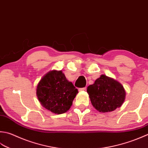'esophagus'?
Listing matches in <instances>:
<instances>
[{
  "label": "esophagus",
  "instance_id": "obj_1",
  "mask_svg": "<svg viewBox=\"0 0 148 148\" xmlns=\"http://www.w3.org/2000/svg\"><path fill=\"white\" fill-rule=\"evenodd\" d=\"M86 87H83V88H79V91H85L86 90Z\"/></svg>",
  "mask_w": 148,
  "mask_h": 148
}]
</instances>
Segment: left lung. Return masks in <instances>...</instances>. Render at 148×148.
Wrapping results in <instances>:
<instances>
[{"label": "left lung", "mask_w": 148, "mask_h": 148, "mask_svg": "<svg viewBox=\"0 0 148 148\" xmlns=\"http://www.w3.org/2000/svg\"><path fill=\"white\" fill-rule=\"evenodd\" d=\"M91 103L100 112L114 111L123 105L126 92L120 83L105 75H101L87 88Z\"/></svg>", "instance_id": "1"}]
</instances>
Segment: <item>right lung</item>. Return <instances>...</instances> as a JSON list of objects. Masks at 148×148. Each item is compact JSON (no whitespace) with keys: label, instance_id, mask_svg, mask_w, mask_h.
<instances>
[{"label":"right lung","instance_id":"1","mask_svg":"<svg viewBox=\"0 0 148 148\" xmlns=\"http://www.w3.org/2000/svg\"><path fill=\"white\" fill-rule=\"evenodd\" d=\"M77 92V89L66 79L62 71H53L45 74L36 89L38 99L42 105L57 114L69 110Z\"/></svg>","mask_w":148,"mask_h":148}]
</instances>
